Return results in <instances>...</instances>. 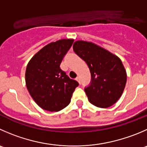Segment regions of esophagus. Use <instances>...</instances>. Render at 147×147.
I'll return each instance as SVG.
<instances>
[{"label": "esophagus", "mask_w": 147, "mask_h": 147, "mask_svg": "<svg viewBox=\"0 0 147 147\" xmlns=\"http://www.w3.org/2000/svg\"><path fill=\"white\" fill-rule=\"evenodd\" d=\"M76 80L78 81V82H79L80 84V78H79V77H78V78H76Z\"/></svg>", "instance_id": "obj_1"}]
</instances>
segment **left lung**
Masks as SVG:
<instances>
[{"mask_svg": "<svg viewBox=\"0 0 147 147\" xmlns=\"http://www.w3.org/2000/svg\"><path fill=\"white\" fill-rule=\"evenodd\" d=\"M75 54L89 67L91 83L85 89L90 102L106 108L116 103L126 86L127 75L119 57L90 42L76 41Z\"/></svg>", "mask_w": 147, "mask_h": 147, "instance_id": "obj_1", "label": "left lung"}]
</instances>
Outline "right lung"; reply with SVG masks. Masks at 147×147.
<instances>
[{"instance_id":"right-lung-1","label":"right lung","mask_w":147,"mask_h":147,"mask_svg":"<svg viewBox=\"0 0 147 147\" xmlns=\"http://www.w3.org/2000/svg\"><path fill=\"white\" fill-rule=\"evenodd\" d=\"M73 42L63 39L51 42L36 53L27 65L26 88L36 103L45 111L57 112L67 106L79 85L60 68Z\"/></svg>"}]
</instances>
